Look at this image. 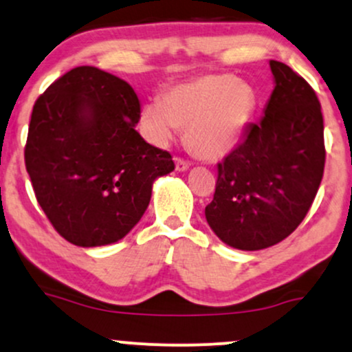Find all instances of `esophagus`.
<instances>
[{
  "label": "esophagus",
  "instance_id": "1",
  "mask_svg": "<svg viewBox=\"0 0 352 352\" xmlns=\"http://www.w3.org/2000/svg\"><path fill=\"white\" fill-rule=\"evenodd\" d=\"M175 163H176V169H177V171H186V169L191 166V163H189L188 160L181 158V156H176Z\"/></svg>",
  "mask_w": 352,
  "mask_h": 352
}]
</instances>
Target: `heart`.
Listing matches in <instances>:
<instances>
[{"label":"heart","mask_w":352,"mask_h":352,"mask_svg":"<svg viewBox=\"0 0 352 352\" xmlns=\"http://www.w3.org/2000/svg\"><path fill=\"white\" fill-rule=\"evenodd\" d=\"M254 109V92L230 76H206L169 89L161 103L142 111V125L155 143L168 144L186 128L192 153L214 160L232 150Z\"/></svg>","instance_id":"obj_1"}]
</instances>
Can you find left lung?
I'll return each mask as SVG.
<instances>
[{
	"label": "left lung",
	"instance_id": "1",
	"mask_svg": "<svg viewBox=\"0 0 352 352\" xmlns=\"http://www.w3.org/2000/svg\"><path fill=\"white\" fill-rule=\"evenodd\" d=\"M275 89L260 123L217 164L210 229L227 245L262 250L287 239L311 208L324 171V125L313 87L270 60Z\"/></svg>",
	"mask_w": 352,
	"mask_h": 352
}]
</instances>
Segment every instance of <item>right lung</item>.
<instances>
[{
    "label": "right lung",
    "instance_id": "obj_1",
    "mask_svg": "<svg viewBox=\"0 0 352 352\" xmlns=\"http://www.w3.org/2000/svg\"><path fill=\"white\" fill-rule=\"evenodd\" d=\"M135 90L80 65L32 107L24 163L41 209L65 241L98 247L123 239L146 210L153 181L175 169L168 151L135 130Z\"/></svg>",
    "mask_w": 352,
    "mask_h": 352
}]
</instances>
